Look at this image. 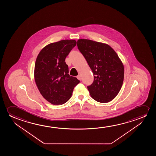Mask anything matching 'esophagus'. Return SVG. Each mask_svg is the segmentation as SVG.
Here are the masks:
<instances>
[{
	"label": "esophagus",
	"mask_w": 156,
	"mask_h": 156,
	"mask_svg": "<svg viewBox=\"0 0 156 156\" xmlns=\"http://www.w3.org/2000/svg\"><path fill=\"white\" fill-rule=\"evenodd\" d=\"M77 79L79 80H81V76H80V75H78V76H77Z\"/></svg>",
	"instance_id": "esophagus-1"
}]
</instances>
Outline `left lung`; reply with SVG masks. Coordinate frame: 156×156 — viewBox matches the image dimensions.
<instances>
[{
	"label": "left lung",
	"instance_id": "left-lung-1",
	"mask_svg": "<svg viewBox=\"0 0 156 156\" xmlns=\"http://www.w3.org/2000/svg\"><path fill=\"white\" fill-rule=\"evenodd\" d=\"M77 46L94 75L88 86L92 98L100 103L110 102L122 88L124 77L122 62L113 48L105 43L80 39Z\"/></svg>",
	"mask_w": 156,
	"mask_h": 156
}]
</instances>
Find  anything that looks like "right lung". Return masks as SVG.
I'll list each match as a JSON object with an SVG mask.
<instances>
[{"instance_id":"right-lung-1","label":"right lung","mask_w":156,"mask_h":156,"mask_svg":"<svg viewBox=\"0 0 156 156\" xmlns=\"http://www.w3.org/2000/svg\"><path fill=\"white\" fill-rule=\"evenodd\" d=\"M77 44L73 39L51 43L41 50L34 65L37 86L45 100L54 105H63L70 98L79 80L69 74L66 56Z\"/></svg>"}]
</instances>
